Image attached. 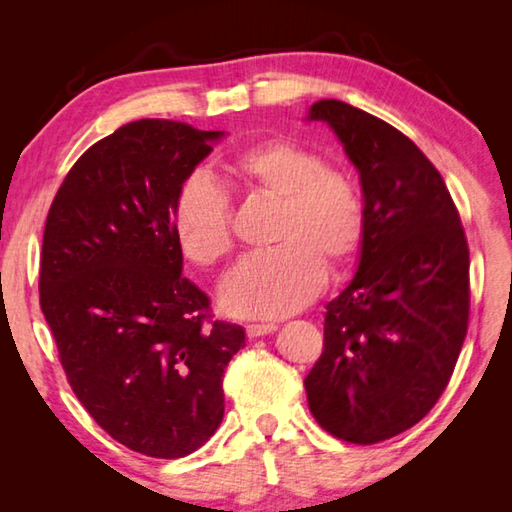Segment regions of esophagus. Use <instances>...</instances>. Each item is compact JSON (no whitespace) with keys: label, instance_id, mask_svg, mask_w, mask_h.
I'll return each mask as SVG.
<instances>
[{"label":"esophagus","instance_id":"1","mask_svg":"<svg viewBox=\"0 0 512 512\" xmlns=\"http://www.w3.org/2000/svg\"><path fill=\"white\" fill-rule=\"evenodd\" d=\"M275 330H277V325H273V323H250V325H246L248 339H257V336L273 334Z\"/></svg>","mask_w":512,"mask_h":512}]
</instances>
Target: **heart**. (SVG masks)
Masks as SVG:
<instances>
[{
	"instance_id": "obj_1",
	"label": "heart",
	"mask_w": 512,
	"mask_h": 512,
	"mask_svg": "<svg viewBox=\"0 0 512 512\" xmlns=\"http://www.w3.org/2000/svg\"><path fill=\"white\" fill-rule=\"evenodd\" d=\"M242 187L279 200L275 248L242 259L220 290L224 312L242 319H281L301 310L325 286L330 268L350 264L367 231L363 195L345 173L308 147L284 138L262 140L228 160ZM173 237L187 262L213 268L233 250L231 202L195 176L173 209Z\"/></svg>"
}]
</instances>
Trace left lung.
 <instances>
[{"label":"left lung","mask_w":512,"mask_h":512,"mask_svg":"<svg viewBox=\"0 0 512 512\" xmlns=\"http://www.w3.org/2000/svg\"><path fill=\"white\" fill-rule=\"evenodd\" d=\"M308 121L328 123L356 167L367 231L303 385L325 431L374 444L420 422L449 385L469 328V246L438 169L396 127L334 99Z\"/></svg>","instance_id":"obj_1"}]
</instances>
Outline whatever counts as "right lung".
<instances>
[{"label":"right lung","instance_id":"1","mask_svg":"<svg viewBox=\"0 0 512 512\" xmlns=\"http://www.w3.org/2000/svg\"><path fill=\"white\" fill-rule=\"evenodd\" d=\"M224 132L143 118L74 162L43 231L39 299L68 383L114 440L184 458L224 418L242 325L211 321L182 277L173 209Z\"/></svg>","mask_w":512,"mask_h":512}]
</instances>
